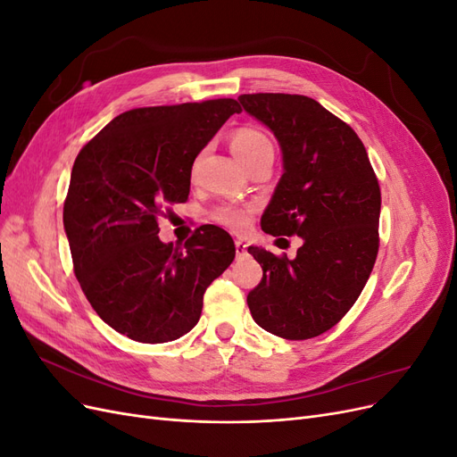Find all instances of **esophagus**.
I'll return each mask as SVG.
<instances>
[{
    "label": "esophagus",
    "instance_id": "obj_1",
    "mask_svg": "<svg viewBox=\"0 0 457 457\" xmlns=\"http://www.w3.org/2000/svg\"><path fill=\"white\" fill-rule=\"evenodd\" d=\"M234 245H237V255L238 257L247 252V244L244 240H237V242H234Z\"/></svg>",
    "mask_w": 457,
    "mask_h": 457
}]
</instances>
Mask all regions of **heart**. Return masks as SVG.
Listing matches in <instances>:
<instances>
[{
	"label": "heart",
	"mask_w": 457,
	"mask_h": 457,
	"mask_svg": "<svg viewBox=\"0 0 457 457\" xmlns=\"http://www.w3.org/2000/svg\"><path fill=\"white\" fill-rule=\"evenodd\" d=\"M230 148L245 168L259 158L274 156L270 139L265 133L255 128H238L234 131L230 137ZM252 213H253L252 205L227 204V205L217 207L213 212V219L219 225H223L230 230H244L247 225H250Z\"/></svg>",
	"instance_id": "1"
}]
</instances>
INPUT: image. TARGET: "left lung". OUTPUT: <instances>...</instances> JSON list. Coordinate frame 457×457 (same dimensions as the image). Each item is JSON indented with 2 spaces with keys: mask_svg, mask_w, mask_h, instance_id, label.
Wrapping results in <instances>:
<instances>
[{
  "mask_svg": "<svg viewBox=\"0 0 457 457\" xmlns=\"http://www.w3.org/2000/svg\"><path fill=\"white\" fill-rule=\"evenodd\" d=\"M238 101L274 133L284 156L261 228L303 238L295 259L247 247L262 269L247 307L270 334L311 339L351 311L376 265L378 177L354 129L311 96L252 93Z\"/></svg>",
  "mask_w": 457,
  "mask_h": 457,
  "instance_id": "1",
  "label": "left lung"
}]
</instances>
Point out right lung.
I'll return each instance as SVG.
<instances>
[{
	"instance_id": "obj_1",
	"label": "right lung",
	"mask_w": 457,
	"mask_h": 457,
	"mask_svg": "<svg viewBox=\"0 0 457 457\" xmlns=\"http://www.w3.org/2000/svg\"><path fill=\"white\" fill-rule=\"evenodd\" d=\"M234 112V99L133 108L74 162L62 220L76 278L95 312L133 341L195 328L207 286L237 255L215 225L196 228L185 250L158 238V219L188 200L192 163Z\"/></svg>"
}]
</instances>
